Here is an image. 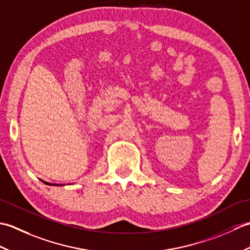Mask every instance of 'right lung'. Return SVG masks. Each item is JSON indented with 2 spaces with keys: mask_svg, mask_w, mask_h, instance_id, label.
<instances>
[{
  "mask_svg": "<svg viewBox=\"0 0 250 250\" xmlns=\"http://www.w3.org/2000/svg\"><path fill=\"white\" fill-rule=\"evenodd\" d=\"M43 183H44V184H46V185H51V184H49V183H46V182H44V180H43ZM52 185H54V184H52Z\"/></svg>",
  "mask_w": 250,
  "mask_h": 250,
  "instance_id": "obj_1",
  "label": "right lung"
}]
</instances>
